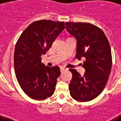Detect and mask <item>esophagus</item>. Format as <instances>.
Masks as SVG:
<instances>
[{
	"mask_svg": "<svg viewBox=\"0 0 121 121\" xmlns=\"http://www.w3.org/2000/svg\"><path fill=\"white\" fill-rule=\"evenodd\" d=\"M65 70H67V69H65V68H63V67H61L60 68L61 72H63V71H65Z\"/></svg>",
	"mask_w": 121,
	"mask_h": 121,
	"instance_id": "esophagus-1",
	"label": "esophagus"
}]
</instances>
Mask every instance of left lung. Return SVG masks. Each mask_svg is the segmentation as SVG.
<instances>
[{
	"label": "left lung",
	"mask_w": 121,
	"mask_h": 121,
	"mask_svg": "<svg viewBox=\"0 0 121 121\" xmlns=\"http://www.w3.org/2000/svg\"><path fill=\"white\" fill-rule=\"evenodd\" d=\"M65 27L77 40L76 58H85L83 76L69 69L72 74L70 94L78 101H90L102 92L109 78L112 65L110 45L103 31L93 24L66 22Z\"/></svg>",
	"instance_id": "left-lung-1"
}]
</instances>
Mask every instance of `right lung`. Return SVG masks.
Masks as SVG:
<instances>
[{"label": "right lung", "instance_id": "obj_1", "mask_svg": "<svg viewBox=\"0 0 121 121\" xmlns=\"http://www.w3.org/2000/svg\"><path fill=\"white\" fill-rule=\"evenodd\" d=\"M65 28L63 22L42 20L33 22L17 40L14 52V67L20 87L29 97L43 100L53 94L60 67L42 63L45 54L57 36Z\"/></svg>", "mask_w": 121, "mask_h": 121}]
</instances>
